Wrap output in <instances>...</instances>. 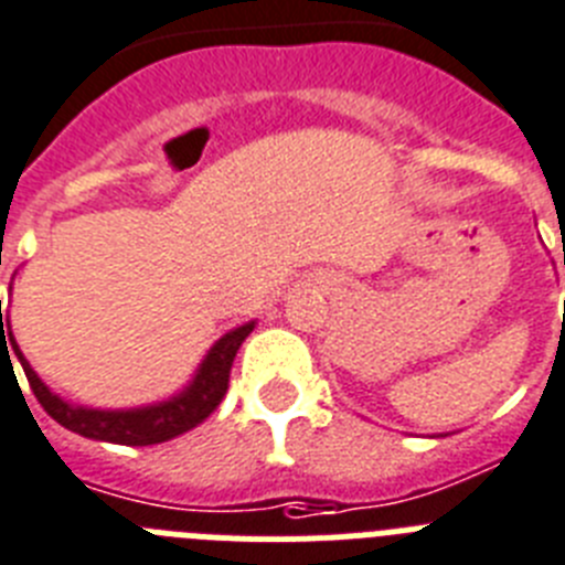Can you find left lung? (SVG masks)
Here are the masks:
<instances>
[{"label":"left lung","instance_id":"1","mask_svg":"<svg viewBox=\"0 0 565 565\" xmlns=\"http://www.w3.org/2000/svg\"><path fill=\"white\" fill-rule=\"evenodd\" d=\"M563 264H565V255H563Z\"/></svg>","mask_w":565,"mask_h":565}]
</instances>
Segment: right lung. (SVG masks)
Segmentation results:
<instances>
[{
  "label": "right lung",
  "instance_id": "right-lung-1",
  "mask_svg": "<svg viewBox=\"0 0 565 565\" xmlns=\"http://www.w3.org/2000/svg\"><path fill=\"white\" fill-rule=\"evenodd\" d=\"M4 327H8V316L2 321V305H0V353H8V348H13L19 364L28 376V385H31L33 396L45 407V414L51 419H56L63 428L74 430L79 436H88V439H99V443H114V445H158L169 443L174 436L186 434L194 425H201L206 416L221 405V399L226 396V387H230V371L232 362H235V353L244 344V339L253 333L255 321L249 324H241L235 330L217 339L212 344V350L206 353V359L201 362L194 379L189 382L178 396L172 399L158 402V405L146 407H129V411H97V407H83V405H68L65 399H60L56 393H51V387L36 376L28 359L22 355L19 344L13 341V335L8 333L4 341ZM11 362V355H8ZM13 367V364H11Z\"/></svg>",
  "mask_w": 565,
  "mask_h": 565
}]
</instances>
